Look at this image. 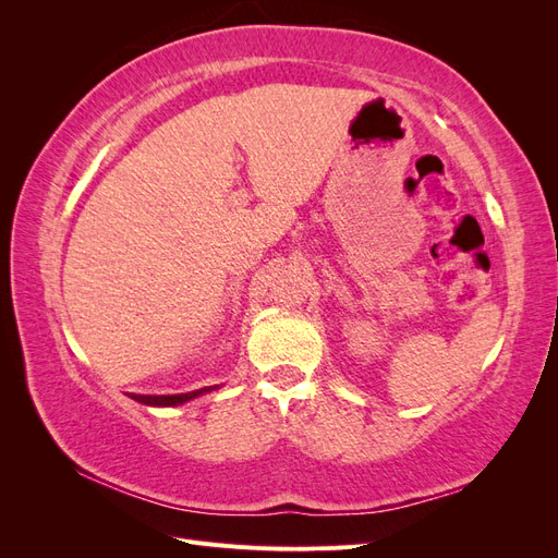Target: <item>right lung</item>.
I'll use <instances>...</instances> for the list:
<instances>
[{
	"instance_id": "1",
	"label": "right lung",
	"mask_w": 558,
	"mask_h": 558,
	"mask_svg": "<svg viewBox=\"0 0 558 558\" xmlns=\"http://www.w3.org/2000/svg\"><path fill=\"white\" fill-rule=\"evenodd\" d=\"M218 386H205V388H197V391H189V393H174V396H142V393H130L132 400H137L142 404H148V408H179L183 402H191L199 396L211 393L216 391Z\"/></svg>"
}]
</instances>
